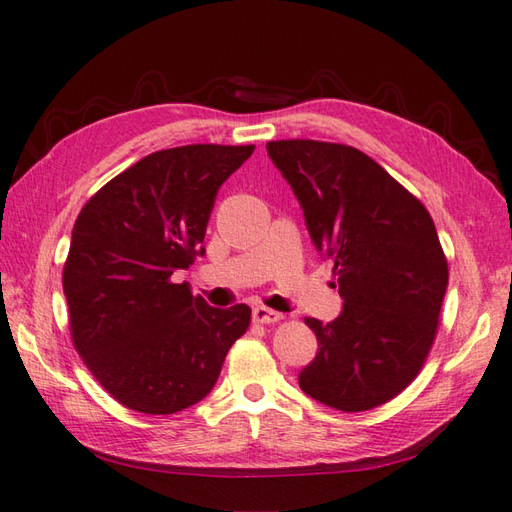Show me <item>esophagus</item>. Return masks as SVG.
<instances>
[{"label": "esophagus", "mask_w": 512, "mask_h": 512, "mask_svg": "<svg viewBox=\"0 0 512 512\" xmlns=\"http://www.w3.org/2000/svg\"><path fill=\"white\" fill-rule=\"evenodd\" d=\"M284 319V314L277 312V310H270L266 306H257L253 310V321L255 323H262V325H270V323H279Z\"/></svg>", "instance_id": "1"}]
</instances>
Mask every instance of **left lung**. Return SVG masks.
Wrapping results in <instances>:
<instances>
[{"label":"left lung","mask_w":512,"mask_h":512,"mask_svg":"<svg viewBox=\"0 0 512 512\" xmlns=\"http://www.w3.org/2000/svg\"><path fill=\"white\" fill-rule=\"evenodd\" d=\"M314 246L332 259L343 312L306 319L319 354L299 387L339 411L396 398L420 374L436 341L447 255L429 211L363 151L323 140H270Z\"/></svg>","instance_id":"left-lung-1"}]
</instances>
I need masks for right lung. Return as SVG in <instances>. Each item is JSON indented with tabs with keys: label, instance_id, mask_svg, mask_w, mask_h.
<instances>
[{
	"label": "right lung",
	"instance_id": "right-lung-1",
	"mask_svg": "<svg viewBox=\"0 0 512 512\" xmlns=\"http://www.w3.org/2000/svg\"><path fill=\"white\" fill-rule=\"evenodd\" d=\"M255 145H184L149 154L96 191L72 228L63 266L74 350L116 402L167 416L213 389L250 325L171 275L204 255L217 189Z\"/></svg>",
	"mask_w": 512,
	"mask_h": 512
}]
</instances>
